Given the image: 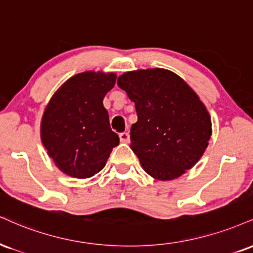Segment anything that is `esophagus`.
<instances>
[{
  "instance_id": "34e87169",
  "label": "esophagus",
  "mask_w": 253,
  "mask_h": 253,
  "mask_svg": "<svg viewBox=\"0 0 253 253\" xmlns=\"http://www.w3.org/2000/svg\"><path fill=\"white\" fill-rule=\"evenodd\" d=\"M119 138H120V142H123V144H128L129 142V134L127 132L120 133Z\"/></svg>"
}]
</instances>
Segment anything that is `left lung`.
I'll list each match as a JSON object with an SVG mask.
<instances>
[{
  "mask_svg": "<svg viewBox=\"0 0 253 253\" xmlns=\"http://www.w3.org/2000/svg\"><path fill=\"white\" fill-rule=\"evenodd\" d=\"M118 86L134 102L138 121L130 148L158 180H172L198 163L212 134L211 118L196 92L163 68L127 72Z\"/></svg>",
  "mask_w": 253,
  "mask_h": 253,
  "instance_id": "1",
  "label": "left lung"
}]
</instances>
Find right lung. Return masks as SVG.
Masks as SVG:
<instances>
[{"label":"right lung","instance_id":"right-lung-1","mask_svg":"<svg viewBox=\"0 0 253 253\" xmlns=\"http://www.w3.org/2000/svg\"><path fill=\"white\" fill-rule=\"evenodd\" d=\"M115 80L114 73H80L68 79L48 102L41 121L42 144L67 175L84 179L96 174L119 145L102 103Z\"/></svg>","mask_w":253,"mask_h":253}]
</instances>
